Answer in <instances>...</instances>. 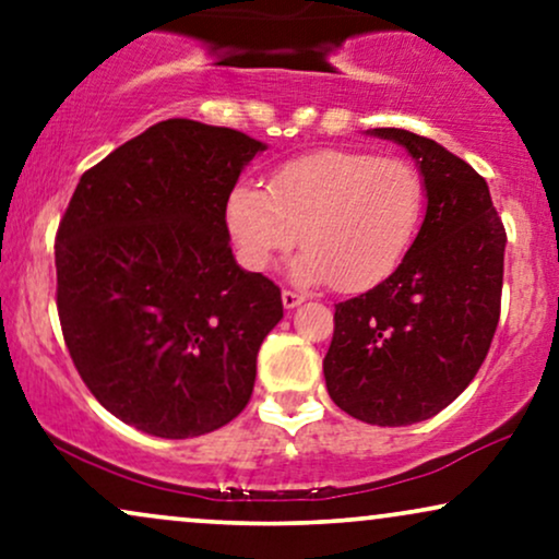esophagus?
I'll return each instance as SVG.
<instances>
[{
  "mask_svg": "<svg viewBox=\"0 0 559 559\" xmlns=\"http://www.w3.org/2000/svg\"><path fill=\"white\" fill-rule=\"evenodd\" d=\"M304 295L300 293H295V290H282V306L287 308V311H290V308H298L300 304H304Z\"/></svg>",
  "mask_w": 559,
  "mask_h": 559,
  "instance_id": "esophagus-1",
  "label": "esophagus"
}]
</instances>
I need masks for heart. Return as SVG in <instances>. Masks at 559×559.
I'll list each match as a JSON object with an SVG mask.
<instances>
[{
	"label": "heart",
	"mask_w": 559,
	"mask_h": 559,
	"mask_svg": "<svg viewBox=\"0 0 559 559\" xmlns=\"http://www.w3.org/2000/svg\"><path fill=\"white\" fill-rule=\"evenodd\" d=\"M421 212L424 182L413 164L369 151L321 148L280 164L269 190L238 182L227 195L225 222L251 269L272 266L304 240L295 277L364 293L403 264Z\"/></svg>",
	"instance_id": "heart-1"
}]
</instances>
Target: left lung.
Instances as JSON below:
<instances>
[{
	"mask_svg": "<svg viewBox=\"0 0 559 559\" xmlns=\"http://www.w3.org/2000/svg\"><path fill=\"white\" fill-rule=\"evenodd\" d=\"M416 159L426 214L390 280L334 306L324 379L337 408L408 426L448 408L487 358L500 321L504 235L489 186L431 138L373 128Z\"/></svg>",
	"mask_w": 559,
	"mask_h": 559,
	"instance_id": "1",
	"label": "left lung"
}]
</instances>
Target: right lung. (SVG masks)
<instances>
[{"instance_id":"add662e5","label":"right lung","mask_w":559,"mask_h":559,"mask_svg":"<svg viewBox=\"0 0 559 559\" xmlns=\"http://www.w3.org/2000/svg\"><path fill=\"white\" fill-rule=\"evenodd\" d=\"M266 143L164 120L81 177L57 229V311L78 373L120 421L201 437L251 400L282 319L272 280L229 248L225 206Z\"/></svg>"}]
</instances>
